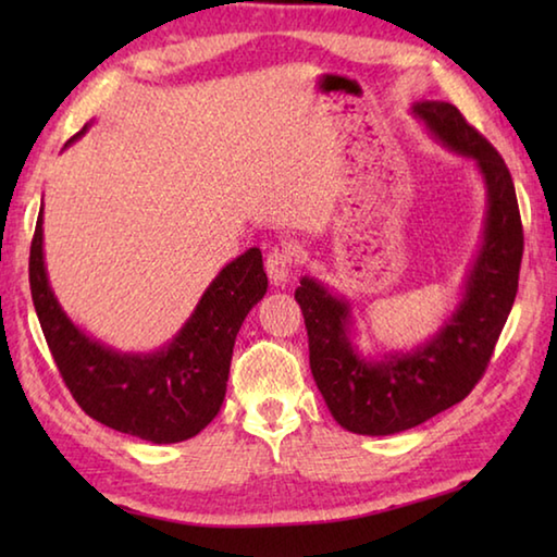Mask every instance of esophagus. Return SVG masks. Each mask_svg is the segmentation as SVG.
<instances>
[{
  "instance_id": "1",
  "label": "esophagus",
  "mask_w": 557,
  "mask_h": 557,
  "mask_svg": "<svg viewBox=\"0 0 557 557\" xmlns=\"http://www.w3.org/2000/svg\"><path fill=\"white\" fill-rule=\"evenodd\" d=\"M292 256H295V252H292L289 245H277V248L270 250L265 270L272 285H285L292 272Z\"/></svg>"
}]
</instances>
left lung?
<instances>
[{
	"label": "left lung",
	"instance_id": "8db88e82",
	"mask_svg": "<svg viewBox=\"0 0 557 557\" xmlns=\"http://www.w3.org/2000/svg\"><path fill=\"white\" fill-rule=\"evenodd\" d=\"M410 115L442 147L474 164L486 194L482 243L457 307L437 332L412 348L375 356L354 342L351 301L322 280H299L295 299L305 314L314 383L334 420L356 435H395L467 398L511 314L523 258L516 188L496 149L449 102H412Z\"/></svg>",
	"mask_w": 557,
	"mask_h": 557
}]
</instances>
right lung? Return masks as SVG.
Segmentation results:
<instances>
[{
  "label": "right lung",
  "mask_w": 557,
  "mask_h": 557,
  "mask_svg": "<svg viewBox=\"0 0 557 557\" xmlns=\"http://www.w3.org/2000/svg\"><path fill=\"white\" fill-rule=\"evenodd\" d=\"M29 282L46 344L75 403L102 425L154 445L199 435L219 414L235 336L268 292L260 248L245 250L211 280L199 305L164 346L120 351L83 332L55 297L44 258V206L32 240Z\"/></svg>",
  "instance_id": "obj_1"
}]
</instances>
